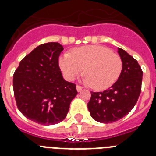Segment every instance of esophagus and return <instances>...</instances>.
Instances as JSON below:
<instances>
[{"mask_svg":"<svg viewBox=\"0 0 156 156\" xmlns=\"http://www.w3.org/2000/svg\"><path fill=\"white\" fill-rule=\"evenodd\" d=\"M76 88H77V90H78V91H80V90H82V89H83V87L80 85H77Z\"/></svg>","mask_w":156,"mask_h":156,"instance_id":"obj_1","label":"esophagus"}]
</instances>
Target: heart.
<instances>
[{"mask_svg":"<svg viewBox=\"0 0 156 156\" xmlns=\"http://www.w3.org/2000/svg\"><path fill=\"white\" fill-rule=\"evenodd\" d=\"M59 66L68 80H73L85 69V83L100 90L113 85L123 69L121 56L100 45L76 48L60 57Z\"/></svg>","mask_w":156,"mask_h":156,"instance_id":"obj_1","label":"heart"}]
</instances>
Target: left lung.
Listing matches in <instances>:
<instances>
[{
    "instance_id": "obj_1",
    "label": "left lung",
    "mask_w": 156,
    "mask_h": 156,
    "mask_svg": "<svg viewBox=\"0 0 156 156\" xmlns=\"http://www.w3.org/2000/svg\"><path fill=\"white\" fill-rule=\"evenodd\" d=\"M123 69L118 80L102 92L91 91L88 110L94 120L112 123L126 116L133 109L140 95L143 70L137 60L119 48Z\"/></svg>"
}]
</instances>
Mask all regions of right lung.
I'll use <instances>...</instances> for the list:
<instances>
[{
	"label": "right lung",
	"mask_w": 156,
	"mask_h": 156,
	"mask_svg": "<svg viewBox=\"0 0 156 156\" xmlns=\"http://www.w3.org/2000/svg\"><path fill=\"white\" fill-rule=\"evenodd\" d=\"M63 49L56 42L40 45L20 61L13 73L17 107L35 123L49 126L63 121L78 94L75 84L62 78L58 61Z\"/></svg>",
	"instance_id": "add662e5"
}]
</instances>
